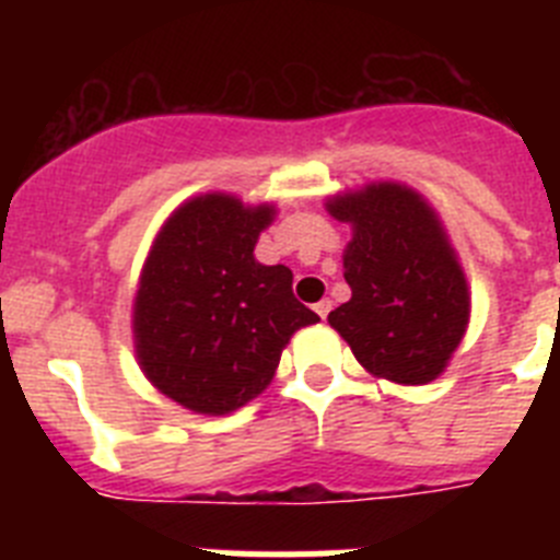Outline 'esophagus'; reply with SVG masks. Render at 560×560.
I'll use <instances>...</instances> for the list:
<instances>
[{
  "label": "esophagus",
  "instance_id": "obj_1",
  "mask_svg": "<svg viewBox=\"0 0 560 560\" xmlns=\"http://www.w3.org/2000/svg\"><path fill=\"white\" fill-rule=\"evenodd\" d=\"M314 311H316V314H319V316H323V319H328V314H330V300H323V303H316Z\"/></svg>",
  "mask_w": 560,
  "mask_h": 560
}]
</instances>
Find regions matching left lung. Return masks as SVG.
I'll return each instance as SVG.
<instances>
[{"label": "left lung", "instance_id": "8db88e82", "mask_svg": "<svg viewBox=\"0 0 560 560\" xmlns=\"http://www.w3.org/2000/svg\"><path fill=\"white\" fill-rule=\"evenodd\" d=\"M353 224L345 252L350 300L328 314L361 368L398 384L438 378L468 325V285L418 192L370 185L330 201Z\"/></svg>", "mask_w": 560, "mask_h": 560}]
</instances>
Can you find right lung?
<instances>
[{
    "label": "right lung",
    "instance_id": "1",
    "mask_svg": "<svg viewBox=\"0 0 560 560\" xmlns=\"http://www.w3.org/2000/svg\"><path fill=\"white\" fill-rule=\"evenodd\" d=\"M271 207L210 192L173 212L142 269L133 336L151 384L182 407L224 415L264 393L291 334L319 323L289 266L255 260Z\"/></svg>",
    "mask_w": 560,
    "mask_h": 560
}]
</instances>
